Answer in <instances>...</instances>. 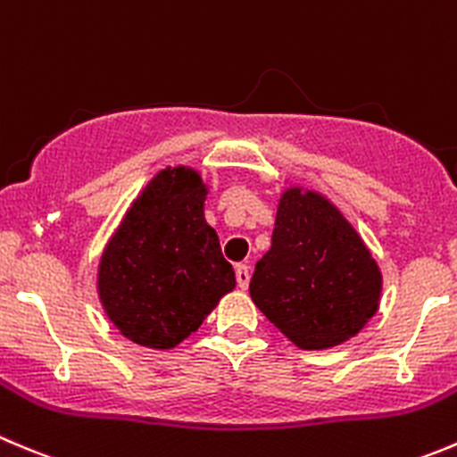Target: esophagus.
Here are the masks:
<instances>
[{"instance_id":"obj_1","label":"esophagus","mask_w":457,"mask_h":457,"mask_svg":"<svg viewBox=\"0 0 457 457\" xmlns=\"http://www.w3.org/2000/svg\"><path fill=\"white\" fill-rule=\"evenodd\" d=\"M237 283L241 290H245L250 286V268L245 263H238L237 265Z\"/></svg>"}]
</instances>
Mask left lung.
Listing matches in <instances>:
<instances>
[{"instance_id":"8db88e82","label":"left lung","mask_w":457,"mask_h":457,"mask_svg":"<svg viewBox=\"0 0 457 457\" xmlns=\"http://www.w3.org/2000/svg\"><path fill=\"white\" fill-rule=\"evenodd\" d=\"M256 308L299 348L323 351L355 337L378 312L382 272L357 229L321 194H281L272 247L250 281Z\"/></svg>"}]
</instances>
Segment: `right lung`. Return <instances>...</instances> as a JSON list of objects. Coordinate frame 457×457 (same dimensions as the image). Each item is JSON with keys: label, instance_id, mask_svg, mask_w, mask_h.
Here are the masks:
<instances>
[{"label": "right lung", "instance_id": "right-lung-1", "mask_svg": "<svg viewBox=\"0 0 457 457\" xmlns=\"http://www.w3.org/2000/svg\"><path fill=\"white\" fill-rule=\"evenodd\" d=\"M205 196L207 185L196 170L158 171L102 252V308L140 346H179L237 286L205 220Z\"/></svg>", "mask_w": 457, "mask_h": 457}]
</instances>
